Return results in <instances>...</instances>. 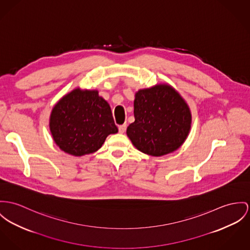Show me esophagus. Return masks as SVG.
Masks as SVG:
<instances>
[{"label":"esophagus","mask_w":250,"mask_h":250,"mask_svg":"<svg viewBox=\"0 0 250 250\" xmlns=\"http://www.w3.org/2000/svg\"><path fill=\"white\" fill-rule=\"evenodd\" d=\"M125 130H126V125L125 124H124V125L119 126V132L120 133H125Z\"/></svg>","instance_id":"esophagus-1"}]
</instances>
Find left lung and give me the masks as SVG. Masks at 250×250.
Segmentation results:
<instances>
[{
    "mask_svg": "<svg viewBox=\"0 0 250 250\" xmlns=\"http://www.w3.org/2000/svg\"><path fill=\"white\" fill-rule=\"evenodd\" d=\"M134 117L126 135L139 151L154 157L180 148L191 128L188 103L168 83L139 89L135 93Z\"/></svg>",
    "mask_w": 250,
    "mask_h": 250,
    "instance_id": "obj_1",
    "label": "left lung"
}]
</instances>
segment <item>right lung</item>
Wrapping results in <instances>:
<instances>
[{"mask_svg":"<svg viewBox=\"0 0 250 250\" xmlns=\"http://www.w3.org/2000/svg\"><path fill=\"white\" fill-rule=\"evenodd\" d=\"M49 129L60 149L76 157L96 152L108 135L118 132L108 103L96 89L80 87L55 104Z\"/></svg>","mask_w":250,"mask_h":250,"instance_id":"obj_1","label":"right lung"}]
</instances>
